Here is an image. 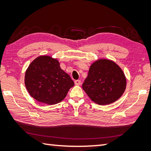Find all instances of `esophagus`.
Listing matches in <instances>:
<instances>
[{
  "label": "esophagus",
  "mask_w": 151,
  "mask_h": 151,
  "mask_svg": "<svg viewBox=\"0 0 151 151\" xmlns=\"http://www.w3.org/2000/svg\"><path fill=\"white\" fill-rule=\"evenodd\" d=\"M74 83H75V84L77 86H79L81 84V81L80 80H76L74 81Z\"/></svg>",
  "instance_id": "34e87169"
}]
</instances>
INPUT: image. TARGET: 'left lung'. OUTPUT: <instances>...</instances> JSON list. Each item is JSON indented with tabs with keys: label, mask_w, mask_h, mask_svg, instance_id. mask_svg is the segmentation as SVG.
I'll return each mask as SVG.
<instances>
[{
	"label": "left lung",
	"mask_w": 151,
	"mask_h": 151,
	"mask_svg": "<svg viewBox=\"0 0 151 151\" xmlns=\"http://www.w3.org/2000/svg\"><path fill=\"white\" fill-rule=\"evenodd\" d=\"M126 84L124 73L116 63L106 59H100L91 65L83 89L93 101L106 105L122 96Z\"/></svg>",
	"instance_id": "left-lung-1"
}]
</instances>
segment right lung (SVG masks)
<instances>
[{"label": "right lung", "instance_id": "obj_1", "mask_svg": "<svg viewBox=\"0 0 151 151\" xmlns=\"http://www.w3.org/2000/svg\"><path fill=\"white\" fill-rule=\"evenodd\" d=\"M24 83L32 97L50 105L61 102L74 86L69 75L61 69L58 61L49 56L38 57L30 63Z\"/></svg>", "mask_w": 151, "mask_h": 151}]
</instances>
